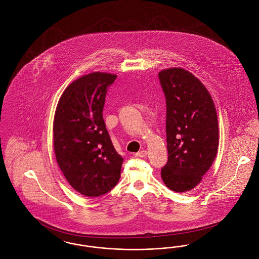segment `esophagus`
I'll return each mask as SVG.
<instances>
[{
  "mask_svg": "<svg viewBox=\"0 0 259 259\" xmlns=\"http://www.w3.org/2000/svg\"><path fill=\"white\" fill-rule=\"evenodd\" d=\"M147 154H148V151L146 149H142V150H140V151H138L136 153V156H138V157H146Z\"/></svg>",
  "mask_w": 259,
  "mask_h": 259,
  "instance_id": "esophagus-1",
  "label": "esophagus"
}]
</instances>
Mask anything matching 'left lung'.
<instances>
[{"label": "left lung", "mask_w": 259, "mask_h": 259, "mask_svg": "<svg viewBox=\"0 0 259 259\" xmlns=\"http://www.w3.org/2000/svg\"><path fill=\"white\" fill-rule=\"evenodd\" d=\"M166 98L168 161L161 169L164 184L185 192L200 184L219 149V121L209 91L182 68L158 74Z\"/></svg>", "instance_id": "obj_1"}]
</instances>
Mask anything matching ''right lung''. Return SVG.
I'll use <instances>...</instances> for the list:
<instances>
[{
    "label": "right lung",
    "instance_id": "obj_1",
    "mask_svg": "<svg viewBox=\"0 0 259 259\" xmlns=\"http://www.w3.org/2000/svg\"><path fill=\"white\" fill-rule=\"evenodd\" d=\"M117 75L95 72L73 81L59 99L53 121L57 163L80 194L98 197L119 181L123 158L103 118L108 87Z\"/></svg>",
    "mask_w": 259,
    "mask_h": 259
}]
</instances>
